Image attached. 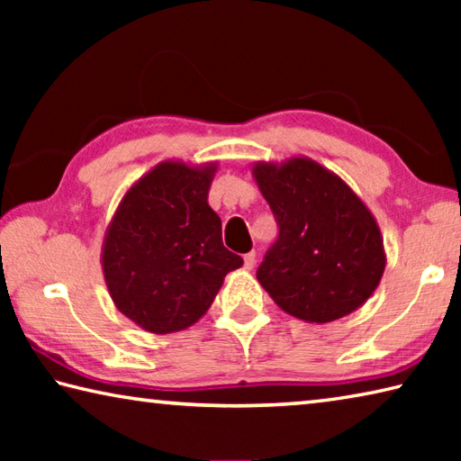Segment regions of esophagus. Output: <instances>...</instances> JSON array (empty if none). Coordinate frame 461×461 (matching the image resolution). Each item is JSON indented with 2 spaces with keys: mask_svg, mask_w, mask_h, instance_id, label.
Returning a JSON list of instances; mask_svg holds the SVG:
<instances>
[{
  "mask_svg": "<svg viewBox=\"0 0 461 461\" xmlns=\"http://www.w3.org/2000/svg\"><path fill=\"white\" fill-rule=\"evenodd\" d=\"M254 264H256V254H254V252L244 254V268H246V270H252Z\"/></svg>",
  "mask_w": 461,
  "mask_h": 461,
  "instance_id": "obj_1",
  "label": "esophagus"
}]
</instances>
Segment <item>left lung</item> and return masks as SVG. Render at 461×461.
<instances>
[{
	"label": "left lung",
	"instance_id": "left-lung-1",
	"mask_svg": "<svg viewBox=\"0 0 461 461\" xmlns=\"http://www.w3.org/2000/svg\"><path fill=\"white\" fill-rule=\"evenodd\" d=\"M254 181L278 223L258 276L272 301L307 323H331L360 309L386 268L376 220L331 170L293 156L258 160Z\"/></svg>",
	"mask_w": 461,
	"mask_h": 461
}]
</instances>
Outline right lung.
Here are the masks:
<instances>
[{
    "label": "right lung",
    "instance_id": "1",
    "mask_svg": "<svg viewBox=\"0 0 461 461\" xmlns=\"http://www.w3.org/2000/svg\"><path fill=\"white\" fill-rule=\"evenodd\" d=\"M217 162L162 160L130 186L109 221L101 268L109 296L130 321L150 333L197 323L228 272L244 260L221 241L209 207Z\"/></svg>",
    "mask_w": 461,
    "mask_h": 461
}]
</instances>
